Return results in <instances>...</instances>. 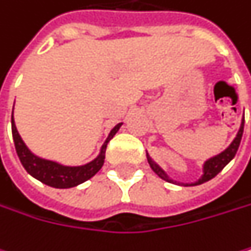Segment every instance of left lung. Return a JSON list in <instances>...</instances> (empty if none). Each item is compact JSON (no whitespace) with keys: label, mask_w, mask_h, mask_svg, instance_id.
Segmentation results:
<instances>
[{"label":"left lung","mask_w":251,"mask_h":251,"mask_svg":"<svg viewBox=\"0 0 251 251\" xmlns=\"http://www.w3.org/2000/svg\"><path fill=\"white\" fill-rule=\"evenodd\" d=\"M243 132H244V120H243V123H241V128H240V131H238L235 140L232 141V144H230L225 151H222L220 154H217V156H214V157H211V159L207 160V162L204 164V176H202L198 181H196V183H193V186H196V184H202V183H205V181L214 178V177H216V176H217V174L230 162V160L235 157V154H237V151H238V147H240V143H241V138H243ZM147 160H149V164H150L151 170H153L160 178H164V180L173 183V180H170V178L167 177V174H165L162 170H160L149 156H147Z\"/></svg>","instance_id":"1"}]
</instances>
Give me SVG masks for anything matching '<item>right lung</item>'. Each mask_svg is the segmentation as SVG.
I'll return each instance as SVG.
<instances>
[{"mask_svg": "<svg viewBox=\"0 0 251 251\" xmlns=\"http://www.w3.org/2000/svg\"><path fill=\"white\" fill-rule=\"evenodd\" d=\"M120 125H116V126L111 129L108 138L105 140V143L102 144L101 153L97 159H94L92 162H89L83 167H64L59 165L56 162H51V160H46L41 157H37L35 154H32L28 147L25 146V143L22 141L19 132L16 129V125L13 120V114H11V132H13V141H14V147H16V153L19 156L21 162L24 165V168L37 180H40L41 183L51 186V187H58V189H67V187H74L86 180H89L91 177H94L101 167L104 165V159H105V149L108 141L114 137V134L119 131Z\"/></svg>", "mask_w": 251, "mask_h": 251, "instance_id": "obj_1", "label": "right lung"}]
</instances>
